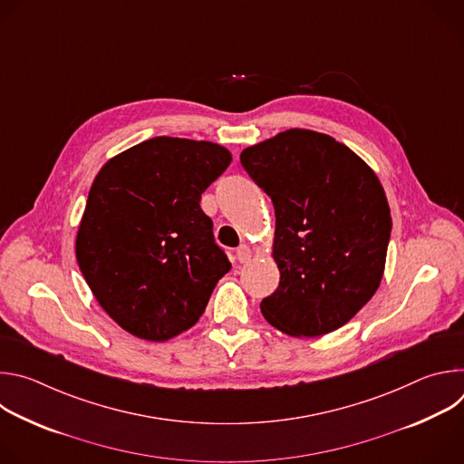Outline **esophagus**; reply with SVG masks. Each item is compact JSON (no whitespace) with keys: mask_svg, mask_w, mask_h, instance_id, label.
Instances as JSON below:
<instances>
[{"mask_svg":"<svg viewBox=\"0 0 464 464\" xmlns=\"http://www.w3.org/2000/svg\"><path fill=\"white\" fill-rule=\"evenodd\" d=\"M237 256H238V262H247V260L253 256V251H251L249 246L242 244V246H238V249H237Z\"/></svg>","mask_w":464,"mask_h":464,"instance_id":"obj_1","label":"esophagus"}]
</instances>
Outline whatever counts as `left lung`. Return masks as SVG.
<instances>
[{"mask_svg":"<svg viewBox=\"0 0 464 464\" xmlns=\"http://www.w3.org/2000/svg\"><path fill=\"white\" fill-rule=\"evenodd\" d=\"M240 163L276 209L281 281L262 315L297 338L338 330L383 276L392 224L378 176L343 143L301 128L244 149Z\"/></svg>","mask_w":464,"mask_h":464,"instance_id":"1","label":"left lung"}]
</instances>
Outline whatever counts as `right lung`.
Wrapping results in <instances>:
<instances>
[{
  "mask_svg": "<svg viewBox=\"0 0 464 464\" xmlns=\"http://www.w3.org/2000/svg\"><path fill=\"white\" fill-rule=\"evenodd\" d=\"M211 141L152 138L95 176L79 226V268L126 333L167 342L204 314L231 262L202 211V192L229 167Z\"/></svg>",
  "mask_w": 464,
  "mask_h": 464,
  "instance_id": "add662e5",
  "label": "right lung"
}]
</instances>
